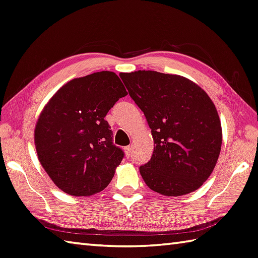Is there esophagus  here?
I'll return each mask as SVG.
<instances>
[{
	"instance_id": "esophagus-1",
	"label": "esophagus",
	"mask_w": 258,
	"mask_h": 258,
	"mask_svg": "<svg viewBox=\"0 0 258 258\" xmlns=\"http://www.w3.org/2000/svg\"><path fill=\"white\" fill-rule=\"evenodd\" d=\"M131 147L130 146H128V147H124V154H125V156L127 157H130L131 156Z\"/></svg>"
}]
</instances>
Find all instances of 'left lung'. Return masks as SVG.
<instances>
[{"label": "left lung", "mask_w": 258, "mask_h": 258, "mask_svg": "<svg viewBox=\"0 0 258 258\" xmlns=\"http://www.w3.org/2000/svg\"><path fill=\"white\" fill-rule=\"evenodd\" d=\"M120 77L156 145L139 167L147 186L165 196L195 191L213 172L222 147V125L208 94L176 75L139 70Z\"/></svg>", "instance_id": "1"}]
</instances>
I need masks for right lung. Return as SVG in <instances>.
I'll return each instance as SVG.
<instances>
[{"mask_svg": "<svg viewBox=\"0 0 258 258\" xmlns=\"http://www.w3.org/2000/svg\"><path fill=\"white\" fill-rule=\"evenodd\" d=\"M127 96L114 72L73 79L51 98L35 125L34 141L42 167L61 190L90 196L106 188L123 150L113 145L106 117Z\"/></svg>", "mask_w": 258, "mask_h": 258, "instance_id": "right-lung-1", "label": "right lung"}]
</instances>
